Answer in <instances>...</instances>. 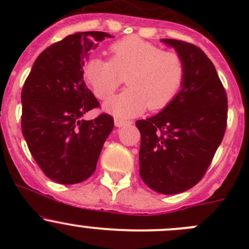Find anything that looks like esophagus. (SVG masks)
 <instances>
[{
    "label": "esophagus",
    "mask_w": 249,
    "mask_h": 249,
    "mask_svg": "<svg viewBox=\"0 0 249 249\" xmlns=\"http://www.w3.org/2000/svg\"><path fill=\"white\" fill-rule=\"evenodd\" d=\"M130 124H131L130 120H124V119H120V118H115L114 119V125L117 127H122V126H125V125H130Z\"/></svg>",
    "instance_id": "34e87169"
}]
</instances>
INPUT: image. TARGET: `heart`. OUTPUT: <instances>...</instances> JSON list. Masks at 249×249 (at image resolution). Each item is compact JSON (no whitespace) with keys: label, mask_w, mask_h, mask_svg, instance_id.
<instances>
[{"label":"heart","mask_w":249,"mask_h":249,"mask_svg":"<svg viewBox=\"0 0 249 249\" xmlns=\"http://www.w3.org/2000/svg\"><path fill=\"white\" fill-rule=\"evenodd\" d=\"M110 60L92 55L83 66V77L99 99H108L126 73L129 87L104 105L106 112L118 118L139 115L145 108L166 107L175 99L184 79V62L175 52L137 36L110 44Z\"/></svg>","instance_id":"obj_1"}]
</instances>
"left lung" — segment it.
Instances as JSON below:
<instances>
[{
	"mask_svg": "<svg viewBox=\"0 0 249 249\" xmlns=\"http://www.w3.org/2000/svg\"><path fill=\"white\" fill-rule=\"evenodd\" d=\"M184 62V79L175 99L154 117L137 120L141 132L140 176L160 194L194 187L219 147L228 100L214 65L194 44L162 38Z\"/></svg>",
	"mask_w": 249,
	"mask_h": 249,
	"instance_id": "obj_1",
	"label": "left lung"
}]
</instances>
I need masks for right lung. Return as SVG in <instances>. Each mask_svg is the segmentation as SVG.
<instances>
[{
	"label": "right lung",
	"instance_id": "right-lung-1",
	"mask_svg": "<svg viewBox=\"0 0 249 249\" xmlns=\"http://www.w3.org/2000/svg\"><path fill=\"white\" fill-rule=\"evenodd\" d=\"M107 32H77L38 55L21 91V130L31 155L48 178L60 184L88 179L96 169L114 122L102 113L82 119L100 106L87 88L83 66Z\"/></svg>",
	"mask_w": 249,
	"mask_h": 249
}]
</instances>
